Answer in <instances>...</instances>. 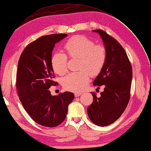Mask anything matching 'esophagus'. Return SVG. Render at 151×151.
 <instances>
[{"label": "esophagus", "instance_id": "esophagus-1", "mask_svg": "<svg viewBox=\"0 0 151 151\" xmlns=\"http://www.w3.org/2000/svg\"><path fill=\"white\" fill-rule=\"evenodd\" d=\"M81 95V93H74V95H75V97H79L80 96V95Z\"/></svg>", "mask_w": 151, "mask_h": 151}]
</instances>
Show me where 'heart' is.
<instances>
[{
	"label": "heart",
	"instance_id": "1",
	"mask_svg": "<svg viewBox=\"0 0 151 151\" xmlns=\"http://www.w3.org/2000/svg\"><path fill=\"white\" fill-rule=\"evenodd\" d=\"M65 49L70 58H78L79 72H72L62 79V85L65 90L79 92L84 90L92 76L98 75L104 67L107 54L102 45H95L91 40L78 35L68 40ZM51 65L55 73L63 75L67 71V57L63 53L56 52L51 58Z\"/></svg>",
	"mask_w": 151,
	"mask_h": 151
}]
</instances>
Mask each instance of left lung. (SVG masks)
Returning <instances> with one entry per match:
<instances>
[{"instance_id":"left-lung-1","label":"left lung","mask_w":151,"mask_h":151,"mask_svg":"<svg viewBox=\"0 0 151 151\" xmlns=\"http://www.w3.org/2000/svg\"><path fill=\"white\" fill-rule=\"evenodd\" d=\"M92 31L100 35L107 58L104 67L93 83L94 86L103 85L104 91L100 97L91 93L93 102L88 107L87 113L93 124L106 126L115 122L127 107L133 72L122 45L104 31L97 29Z\"/></svg>"}]
</instances>
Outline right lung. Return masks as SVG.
Segmentation results:
<instances>
[{
    "instance_id": "add662e5",
    "label": "right lung",
    "mask_w": 151,
    "mask_h": 151,
    "mask_svg": "<svg viewBox=\"0 0 151 151\" xmlns=\"http://www.w3.org/2000/svg\"><path fill=\"white\" fill-rule=\"evenodd\" d=\"M67 36L53 34L40 37L25 47L18 61V97L29 115L43 126L54 127L63 122L74 99L73 93L68 91L52 95L49 90L56 84L53 80L52 52L55 44Z\"/></svg>"
}]
</instances>
